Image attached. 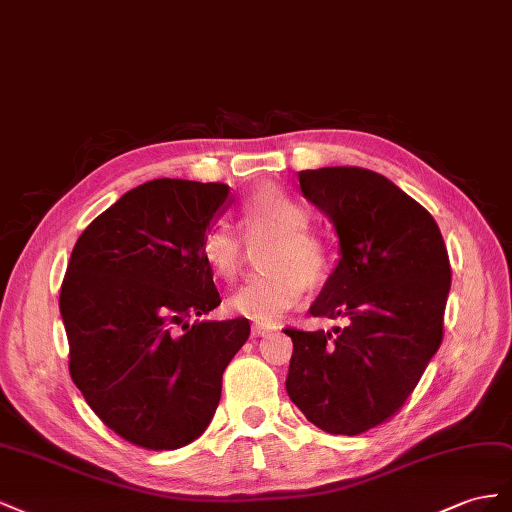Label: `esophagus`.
Segmentation results:
<instances>
[{
  "instance_id": "1",
  "label": "esophagus",
  "mask_w": 512,
  "mask_h": 512,
  "mask_svg": "<svg viewBox=\"0 0 512 512\" xmlns=\"http://www.w3.org/2000/svg\"><path fill=\"white\" fill-rule=\"evenodd\" d=\"M270 330H272L270 326H264V324H253L251 334H253V337H264V334H268Z\"/></svg>"
}]
</instances>
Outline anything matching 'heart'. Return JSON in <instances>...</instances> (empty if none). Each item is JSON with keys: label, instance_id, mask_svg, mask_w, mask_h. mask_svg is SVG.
Here are the masks:
<instances>
[{"label": "heart", "instance_id": "heart-1", "mask_svg": "<svg viewBox=\"0 0 512 512\" xmlns=\"http://www.w3.org/2000/svg\"><path fill=\"white\" fill-rule=\"evenodd\" d=\"M240 225L246 238L272 236L261 264L268 268L251 276L227 300L231 313L259 324H274L304 294L306 281L324 279L332 266V248L319 233L306 229L309 210L281 188H259L242 203ZM208 268L223 281L236 279L242 264V238L229 223L212 225L201 242Z\"/></svg>", "mask_w": 512, "mask_h": 512}]
</instances>
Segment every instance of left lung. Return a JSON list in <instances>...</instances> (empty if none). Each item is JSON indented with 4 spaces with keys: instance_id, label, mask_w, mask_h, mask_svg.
I'll return each mask as SVG.
<instances>
[{
    "instance_id": "left-lung-1",
    "label": "left lung",
    "mask_w": 512,
    "mask_h": 512,
    "mask_svg": "<svg viewBox=\"0 0 512 512\" xmlns=\"http://www.w3.org/2000/svg\"><path fill=\"white\" fill-rule=\"evenodd\" d=\"M298 180L337 231L341 255L311 315L349 324L287 328L285 388L321 431L358 435L397 414L442 343L448 253L433 216L384 175L324 167Z\"/></svg>"
}]
</instances>
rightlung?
I'll list each match as a JSON object with an SVG mask.
<instances>
[{
	"instance_id": "add662e5",
	"label": "right lung",
	"mask_w": 512,
	"mask_h": 512,
	"mask_svg": "<svg viewBox=\"0 0 512 512\" xmlns=\"http://www.w3.org/2000/svg\"><path fill=\"white\" fill-rule=\"evenodd\" d=\"M229 206L227 184L152 180L94 218L72 248L60 294L70 377L130 444L175 450L197 440L251 334L244 317L188 321L221 304L201 242Z\"/></svg>"
}]
</instances>
